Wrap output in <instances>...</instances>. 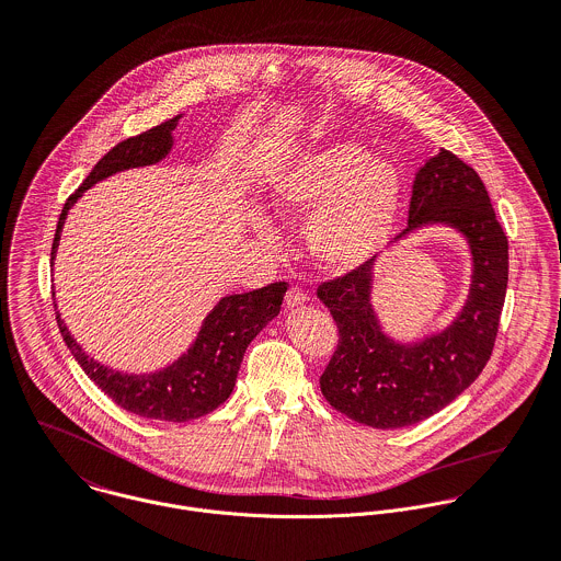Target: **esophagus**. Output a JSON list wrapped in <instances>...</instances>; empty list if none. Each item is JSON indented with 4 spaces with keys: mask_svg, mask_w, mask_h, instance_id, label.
<instances>
[{
    "mask_svg": "<svg viewBox=\"0 0 561 561\" xmlns=\"http://www.w3.org/2000/svg\"><path fill=\"white\" fill-rule=\"evenodd\" d=\"M307 298H309V296L305 294L302 287L291 285V287L287 289V294H285V305H287V307H298V305L307 302Z\"/></svg>",
    "mask_w": 561,
    "mask_h": 561,
    "instance_id": "esophagus-1",
    "label": "esophagus"
}]
</instances>
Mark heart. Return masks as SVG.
<instances>
[{
    "label": "heart",
    "mask_w": 561,
    "mask_h": 561,
    "mask_svg": "<svg viewBox=\"0 0 561 561\" xmlns=\"http://www.w3.org/2000/svg\"><path fill=\"white\" fill-rule=\"evenodd\" d=\"M400 202V179L353 141H335L298 159L274 185V204L309 215L307 245L333 270L368 261L385 243Z\"/></svg>",
    "instance_id": "b5f03b06"
}]
</instances>
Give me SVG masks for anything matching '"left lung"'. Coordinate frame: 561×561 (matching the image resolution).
Returning <instances> with one entry per match:
<instances>
[{"mask_svg": "<svg viewBox=\"0 0 561 561\" xmlns=\"http://www.w3.org/2000/svg\"><path fill=\"white\" fill-rule=\"evenodd\" d=\"M426 221L459 228L474 261L468 302L444 333L413 346L380 333L370 307L374 259L318 287L340 331L320 389L333 409L374 428L411 426L437 413L474 382L494 351L510 243L483 181L448 150L428 159L413 183L407 230Z\"/></svg>", "mask_w": 561, "mask_h": 561, "instance_id": "left-lung-1", "label": "left lung"}]
</instances>
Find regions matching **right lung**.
<instances>
[{
  "label": "right lung",
  "instance_id": "right-lung-1",
  "mask_svg": "<svg viewBox=\"0 0 561 561\" xmlns=\"http://www.w3.org/2000/svg\"><path fill=\"white\" fill-rule=\"evenodd\" d=\"M176 122L179 117L137 137H128L98 161L84 183L67 197L62 206L54 232L51 259L58 245L60 228L65 224V215L69 206L80 197V193L115 172L159 163L172 148V130L176 128ZM285 291L287 283H272L248 294L224 298L206 318L199 337L187 355L172 368L150 376L113 373L95 364L67 333L58 313L56 322L76 362L113 402L141 417L187 422L210 413L230 396L248 344L272 318L278 316Z\"/></svg>",
  "mask_w": 561,
  "mask_h": 561
}]
</instances>
